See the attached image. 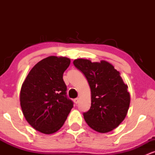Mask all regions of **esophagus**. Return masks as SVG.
Segmentation results:
<instances>
[{
  "instance_id": "1",
  "label": "esophagus",
  "mask_w": 155,
  "mask_h": 155,
  "mask_svg": "<svg viewBox=\"0 0 155 155\" xmlns=\"http://www.w3.org/2000/svg\"><path fill=\"white\" fill-rule=\"evenodd\" d=\"M74 103H75V104H78V103H79V98H78V97H77V98H75V99H74Z\"/></svg>"
}]
</instances>
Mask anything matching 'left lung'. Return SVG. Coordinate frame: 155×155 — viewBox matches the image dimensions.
Here are the masks:
<instances>
[{
    "instance_id": "8db88e82",
    "label": "left lung",
    "mask_w": 155,
    "mask_h": 155,
    "mask_svg": "<svg viewBox=\"0 0 155 155\" xmlns=\"http://www.w3.org/2000/svg\"><path fill=\"white\" fill-rule=\"evenodd\" d=\"M74 65L84 74L91 90V107L83 114L87 124L98 133L113 130L125 118L130 103L127 85L107 61L76 59Z\"/></svg>"
}]
</instances>
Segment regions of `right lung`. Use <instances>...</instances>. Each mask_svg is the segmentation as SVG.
Returning a JSON list of instances; mask_svg holds the SVG:
<instances>
[{
    "mask_svg": "<svg viewBox=\"0 0 155 155\" xmlns=\"http://www.w3.org/2000/svg\"><path fill=\"white\" fill-rule=\"evenodd\" d=\"M70 63L65 57L44 58L31 69L21 87L23 115L33 128L44 134L59 130L74 106L63 79Z\"/></svg>",
    "mask_w": 155,
    "mask_h": 155,
    "instance_id": "obj_1",
    "label": "right lung"
}]
</instances>
